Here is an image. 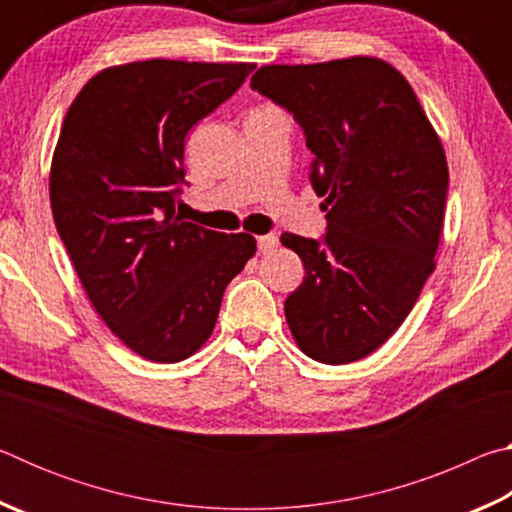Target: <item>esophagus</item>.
Returning <instances> with one entry per match:
<instances>
[{"label":"esophagus","instance_id":"esophagus-1","mask_svg":"<svg viewBox=\"0 0 512 512\" xmlns=\"http://www.w3.org/2000/svg\"><path fill=\"white\" fill-rule=\"evenodd\" d=\"M277 244H280V241H277L275 235H262V237H257V248L262 250V253H273V250L277 248Z\"/></svg>","mask_w":512,"mask_h":512}]
</instances>
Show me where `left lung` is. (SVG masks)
I'll use <instances>...</instances> for the list:
<instances>
[{"label": "left lung", "mask_w": 512, "mask_h": 512, "mask_svg": "<svg viewBox=\"0 0 512 512\" xmlns=\"http://www.w3.org/2000/svg\"><path fill=\"white\" fill-rule=\"evenodd\" d=\"M250 88L298 121L327 232L280 237L305 264L284 302L293 339L329 366L391 339L433 273L449 171L409 81L379 58L259 67Z\"/></svg>", "instance_id": "obj_1"}]
</instances>
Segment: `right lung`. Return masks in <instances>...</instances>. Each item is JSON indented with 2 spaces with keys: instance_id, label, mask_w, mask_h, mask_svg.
I'll list each match as a JSON object with an SVG mask.
<instances>
[{
  "instance_id": "add662e5",
  "label": "right lung",
  "mask_w": 512,
  "mask_h": 512,
  "mask_svg": "<svg viewBox=\"0 0 512 512\" xmlns=\"http://www.w3.org/2000/svg\"><path fill=\"white\" fill-rule=\"evenodd\" d=\"M250 63L142 60L108 67L69 106L49 198L90 302L140 357L176 363L210 339L255 237L183 221L189 128L235 94Z\"/></svg>"
}]
</instances>
